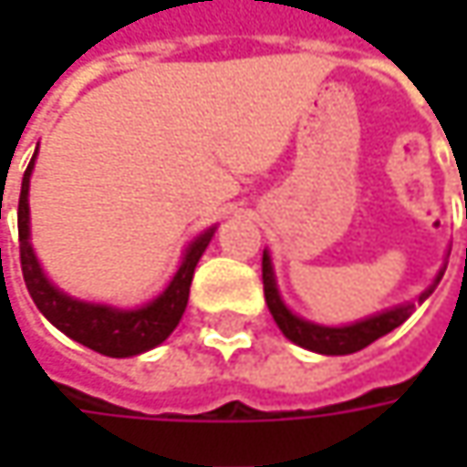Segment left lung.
<instances>
[{
  "instance_id": "1",
  "label": "left lung",
  "mask_w": 467,
  "mask_h": 467,
  "mask_svg": "<svg viewBox=\"0 0 467 467\" xmlns=\"http://www.w3.org/2000/svg\"><path fill=\"white\" fill-rule=\"evenodd\" d=\"M441 275H444V270H440V275L434 278V283L419 296V304L434 294V288L440 285ZM262 283H265L267 309L273 314V319H275L280 332L291 343L301 346V348L314 350V353H325V356H348V353L367 348L374 340H379L382 335L392 332L395 327H400L405 319L413 314V304H403V306H395V309H387L382 314H374L368 319L353 322V325H346V327H325V325L306 322V319L296 317V314L283 304V298L278 294V285H275L273 262H270L267 252L262 254Z\"/></svg>"
}]
</instances>
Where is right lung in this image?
<instances>
[{
    "label": "right lung",
    "mask_w": 467,
    "mask_h": 467,
    "mask_svg": "<svg viewBox=\"0 0 467 467\" xmlns=\"http://www.w3.org/2000/svg\"><path fill=\"white\" fill-rule=\"evenodd\" d=\"M36 155L30 158L26 173H23V189H20V205H17V234H20V265L26 278L27 294L36 301L38 312L62 330L67 337L82 343L85 348L99 350L111 358H127L145 350L161 346L171 332L176 330L182 314L187 309L189 285L194 267L207 249V244L215 234V225L200 234L189 244L184 260L179 265L176 275L171 278L166 291L150 304L140 309H117L106 304H88L62 294L57 285H51L44 275L41 265L30 246V210H27V189H30V173H33Z\"/></svg>",
    "instance_id": "add662e5"
}]
</instances>
